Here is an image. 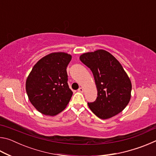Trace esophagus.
I'll use <instances>...</instances> for the list:
<instances>
[{
	"label": "esophagus",
	"mask_w": 156,
	"mask_h": 156,
	"mask_svg": "<svg viewBox=\"0 0 156 156\" xmlns=\"http://www.w3.org/2000/svg\"><path fill=\"white\" fill-rule=\"evenodd\" d=\"M79 92H83L84 91V89H83V87H80L78 89V90Z\"/></svg>",
	"instance_id": "esophagus-1"
}]
</instances>
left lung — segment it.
<instances>
[{
    "mask_svg": "<svg viewBox=\"0 0 156 156\" xmlns=\"http://www.w3.org/2000/svg\"><path fill=\"white\" fill-rule=\"evenodd\" d=\"M80 60L93 73L98 91L96 101L88 102L89 109L103 120L120 113L130 101L132 86L119 61L103 49L84 53Z\"/></svg>",
    "mask_w": 156,
    "mask_h": 156,
    "instance_id": "obj_1",
    "label": "left lung"
}]
</instances>
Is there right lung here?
Masks as SVG:
<instances>
[{
  "label": "right lung",
  "instance_id": "obj_1",
  "mask_svg": "<svg viewBox=\"0 0 156 156\" xmlns=\"http://www.w3.org/2000/svg\"><path fill=\"white\" fill-rule=\"evenodd\" d=\"M72 56L54 52L39 60L26 80L28 98L39 112L54 116L67 107L73 92L67 83V67Z\"/></svg>",
  "mask_w": 156,
  "mask_h": 156
}]
</instances>
